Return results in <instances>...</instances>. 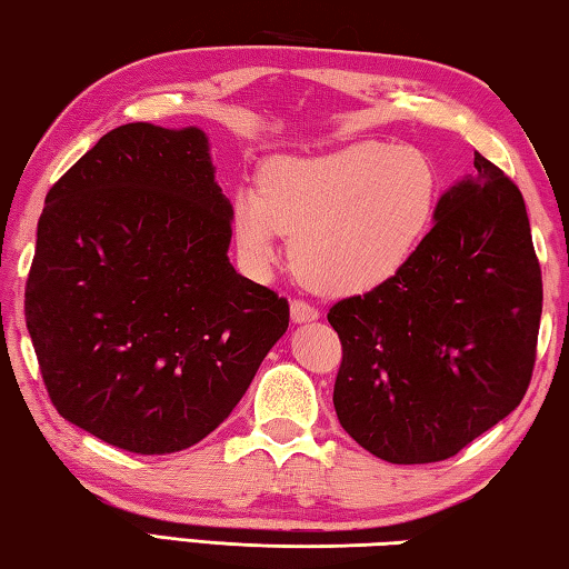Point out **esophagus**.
Returning a JSON list of instances; mask_svg holds the SVG:
<instances>
[{
    "mask_svg": "<svg viewBox=\"0 0 569 569\" xmlns=\"http://www.w3.org/2000/svg\"><path fill=\"white\" fill-rule=\"evenodd\" d=\"M316 319H319V308L306 303V301H298V298L296 301H291V321L293 323H311Z\"/></svg>",
    "mask_w": 569,
    "mask_h": 569,
    "instance_id": "esophagus-1",
    "label": "esophagus"
}]
</instances>
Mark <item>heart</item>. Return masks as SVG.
<instances>
[{"mask_svg":"<svg viewBox=\"0 0 569 569\" xmlns=\"http://www.w3.org/2000/svg\"><path fill=\"white\" fill-rule=\"evenodd\" d=\"M437 203V170L421 150L361 140L323 156L266 162L261 190H236L230 220L250 273L271 271L281 256L278 238L288 236L306 286L361 296L409 266Z\"/></svg>","mask_w":569,"mask_h":569,"instance_id":"1","label":"heart"}]
</instances>
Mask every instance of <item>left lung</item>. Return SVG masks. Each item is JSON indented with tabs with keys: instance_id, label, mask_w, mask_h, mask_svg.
<instances>
[{
	"instance_id": "obj_1",
	"label": "left lung",
	"mask_w": 569,
	"mask_h": 569,
	"mask_svg": "<svg viewBox=\"0 0 569 569\" xmlns=\"http://www.w3.org/2000/svg\"><path fill=\"white\" fill-rule=\"evenodd\" d=\"M539 316L525 198L475 152V176L439 198L409 266L329 311L343 346L336 417L391 465L455 457L522 401Z\"/></svg>"
}]
</instances>
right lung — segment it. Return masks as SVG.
I'll use <instances>...</instances> for the list:
<instances>
[{
	"mask_svg": "<svg viewBox=\"0 0 569 569\" xmlns=\"http://www.w3.org/2000/svg\"><path fill=\"white\" fill-rule=\"evenodd\" d=\"M230 208L200 128L120 124L50 188L24 316L67 421L170 455L243 399L288 301L230 266Z\"/></svg>",
	"mask_w": 569,
	"mask_h": 569,
	"instance_id": "obj_1",
	"label": "right lung"
}]
</instances>
